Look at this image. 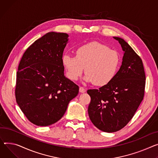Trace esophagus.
I'll use <instances>...</instances> for the list:
<instances>
[{
  "label": "esophagus",
  "mask_w": 158,
  "mask_h": 158,
  "mask_svg": "<svg viewBox=\"0 0 158 158\" xmlns=\"http://www.w3.org/2000/svg\"><path fill=\"white\" fill-rule=\"evenodd\" d=\"M86 89L85 88H83V87H82V86H80L79 87V92L80 93H85V92H86Z\"/></svg>",
  "instance_id": "obj_1"
}]
</instances>
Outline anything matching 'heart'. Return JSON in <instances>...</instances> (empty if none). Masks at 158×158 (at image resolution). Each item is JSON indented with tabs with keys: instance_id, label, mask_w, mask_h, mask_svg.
Returning <instances> with one entry per match:
<instances>
[{
	"instance_id": "obj_1",
	"label": "heart",
	"mask_w": 158,
	"mask_h": 158,
	"mask_svg": "<svg viewBox=\"0 0 158 158\" xmlns=\"http://www.w3.org/2000/svg\"><path fill=\"white\" fill-rule=\"evenodd\" d=\"M75 56L65 54L62 63L69 79H78L85 67V81L96 86H105L115 77L119 68V52L98 42H91L77 48Z\"/></svg>"
}]
</instances>
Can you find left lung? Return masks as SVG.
I'll list each match as a JSON object with an SVG mask.
<instances>
[{
	"instance_id": "left-lung-1",
	"label": "left lung",
	"mask_w": 158,
	"mask_h": 158,
	"mask_svg": "<svg viewBox=\"0 0 158 158\" xmlns=\"http://www.w3.org/2000/svg\"><path fill=\"white\" fill-rule=\"evenodd\" d=\"M118 40L124 51L122 65L113 80L98 89H88L91 97L89 117L99 130L118 131L132 119L145 92V74L142 60L124 39Z\"/></svg>"
}]
</instances>
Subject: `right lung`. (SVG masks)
<instances>
[{
  "label": "right lung",
  "mask_w": 158,
  "mask_h": 158,
  "mask_svg": "<svg viewBox=\"0 0 158 158\" xmlns=\"http://www.w3.org/2000/svg\"><path fill=\"white\" fill-rule=\"evenodd\" d=\"M65 33L48 32L30 45L20 60L16 73V100L27 118L46 127L59 121L79 86L64 76L63 52Z\"/></svg>",
  "instance_id": "obj_1"
}]
</instances>
